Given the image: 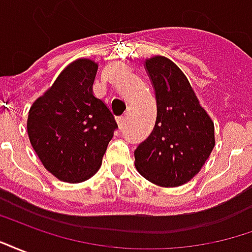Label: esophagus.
<instances>
[{
	"instance_id": "esophagus-1",
	"label": "esophagus",
	"mask_w": 252,
	"mask_h": 252,
	"mask_svg": "<svg viewBox=\"0 0 252 252\" xmlns=\"http://www.w3.org/2000/svg\"><path fill=\"white\" fill-rule=\"evenodd\" d=\"M117 124H119V128H120V129H124L126 126V117H119V119H117Z\"/></svg>"
}]
</instances>
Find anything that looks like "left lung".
Wrapping results in <instances>:
<instances>
[{"instance_id":"8db88e82","label":"left lung","mask_w":252,"mask_h":252,"mask_svg":"<svg viewBox=\"0 0 252 252\" xmlns=\"http://www.w3.org/2000/svg\"><path fill=\"white\" fill-rule=\"evenodd\" d=\"M157 98L151 135L135 150V166L155 185L189 182L215 147V126L181 68L166 57L146 59Z\"/></svg>"}]
</instances>
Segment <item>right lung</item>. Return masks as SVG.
<instances>
[{
  "label": "right lung",
  "mask_w": 252,
  "mask_h": 252,
  "mask_svg": "<svg viewBox=\"0 0 252 252\" xmlns=\"http://www.w3.org/2000/svg\"><path fill=\"white\" fill-rule=\"evenodd\" d=\"M97 70L92 59L74 61L28 112L31 144L43 166L63 182L93 177L117 128L112 112L93 93Z\"/></svg>",
  "instance_id": "add662e5"
}]
</instances>
